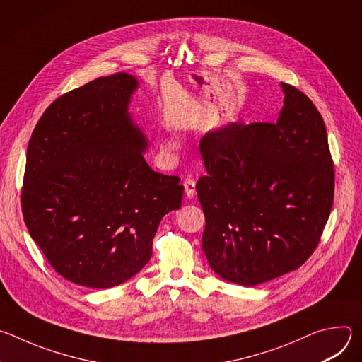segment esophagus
Instances as JSON below:
<instances>
[{
  "mask_svg": "<svg viewBox=\"0 0 362 362\" xmlns=\"http://www.w3.org/2000/svg\"><path fill=\"white\" fill-rule=\"evenodd\" d=\"M183 186H185L186 196H187L189 199H192V197L196 194V183H194V180L190 179V177H187V179H185Z\"/></svg>",
  "mask_w": 362,
  "mask_h": 362,
  "instance_id": "1",
  "label": "esophagus"
}]
</instances>
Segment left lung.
<instances>
[{"mask_svg": "<svg viewBox=\"0 0 362 362\" xmlns=\"http://www.w3.org/2000/svg\"><path fill=\"white\" fill-rule=\"evenodd\" d=\"M275 123H230L200 140L202 249L223 279L253 286L302 267L321 240L335 173L322 116L281 83Z\"/></svg>", "mask_w": 362, "mask_h": 362, "instance_id": "obj_1", "label": "left lung"}]
</instances>
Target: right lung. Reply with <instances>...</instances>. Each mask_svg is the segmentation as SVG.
<instances>
[{"label":"right lung","mask_w":362,"mask_h":362,"mask_svg":"<svg viewBox=\"0 0 362 362\" xmlns=\"http://www.w3.org/2000/svg\"><path fill=\"white\" fill-rule=\"evenodd\" d=\"M137 80L98 77L54 100L27 148L21 208L48 264L67 281L105 289L150 259L162 218L182 204L177 176L151 170L127 113Z\"/></svg>","instance_id":"right-lung-1"}]
</instances>
